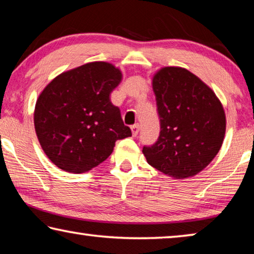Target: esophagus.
I'll use <instances>...</instances> for the list:
<instances>
[{
	"label": "esophagus",
	"mask_w": 254,
	"mask_h": 254,
	"mask_svg": "<svg viewBox=\"0 0 254 254\" xmlns=\"http://www.w3.org/2000/svg\"><path fill=\"white\" fill-rule=\"evenodd\" d=\"M131 131H132V134L133 135H137V133H139V131H140V126L137 123H135V124H133V126L131 127Z\"/></svg>",
	"instance_id": "obj_1"
}]
</instances>
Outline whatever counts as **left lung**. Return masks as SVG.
Wrapping results in <instances>:
<instances>
[{"label": "left lung", "instance_id": "obj_1", "mask_svg": "<svg viewBox=\"0 0 254 254\" xmlns=\"http://www.w3.org/2000/svg\"><path fill=\"white\" fill-rule=\"evenodd\" d=\"M160 134L142 152L149 165L176 179L195 176L222 147L226 119L222 103L198 77L165 67L152 78Z\"/></svg>", "mask_w": 254, "mask_h": 254}]
</instances>
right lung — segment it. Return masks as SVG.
Here are the masks:
<instances>
[{
  "mask_svg": "<svg viewBox=\"0 0 254 254\" xmlns=\"http://www.w3.org/2000/svg\"><path fill=\"white\" fill-rule=\"evenodd\" d=\"M122 72L105 62L63 72L46 86L34 109L42 150L64 171L81 174L109 158L118 140L131 136L110 95Z\"/></svg>",
  "mask_w": 254,
  "mask_h": 254,
  "instance_id": "1",
  "label": "right lung"
}]
</instances>
